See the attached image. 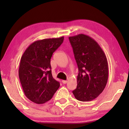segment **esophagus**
<instances>
[{
  "mask_svg": "<svg viewBox=\"0 0 129 129\" xmlns=\"http://www.w3.org/2000/svg\"><path fill=\"white\" fill-rule=\"evenodd\" d=\"M67 80H62V82L63 83V84H67Z\"/></svg>",
  "mask_w": 129,
  "mask_h": 129,
  "instance_id": "34e87169",
  "label": "esophagus"
}]
</instances>
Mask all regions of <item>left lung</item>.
I'll use <instances>...</instances> for the list:
<instances>
[{
  "label": "left lung",
  "mask_w": 129,
  "mask_h": 129,
  "mask_svg": "<svg viewBox=\"0 0 129 129\" xmlns=\"http://www.w3.org/2000/svg\"><path fill=\"white\" fill-rule=\"evenodd\" d=\"M69 39L79 72L73 94L78 101H92L103 91L108 82L106 55L99 44L88 35L79 34Z\"/></svg>",
  "instance_id": "left-lung-1"
}]
</instances>
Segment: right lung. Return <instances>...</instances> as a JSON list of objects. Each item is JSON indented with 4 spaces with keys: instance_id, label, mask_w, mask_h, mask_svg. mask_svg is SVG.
I'll return each instance as SVG.
<instances>
[{
    "instance_id": "add662e5",
    "label": "right lung",
    "mask_w": 129,
    "mask_h": 129,
    "mask_svg": "<svg viewBox=\"0 0 129 129\" xmlns=\"http://www.w3.org/2000/svg\"><path fill=\"white\" fill-rule=\"evenodd\" d=\"M63 41V36L35 41L21 56L19 79L25 96L34 103L48 101L60 87L52 77L51 58Z\"/></svg>"
}]
</instances>
